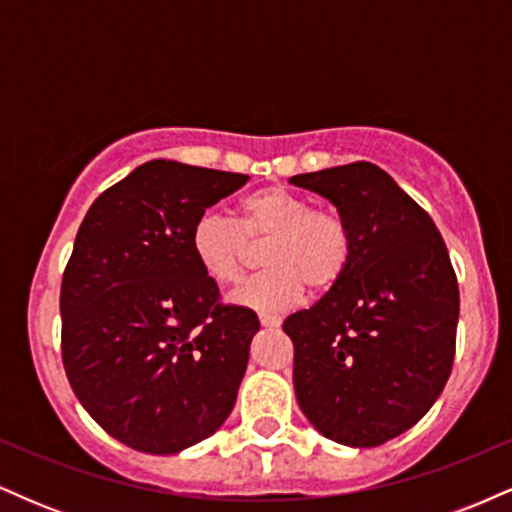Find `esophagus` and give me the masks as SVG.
Wrapping results in <instances>:
<instances>
[{
	"instance_id": "esophagus-1",
	"label": "esophagus",
	"mask_w": 512,
	"mask_h": 512,
	"mask_svg": "<svg viewBox=\"0 0 512 512\" xmlns=\"http://www.w3.org/2000/svg\"><path fill=\"white\" fill-rule=\"evenodd\" d=\"M260 325H262V327H269V330H276V327L281 325V317L262 313V315H260Z\"/></svg>"
}]
</instances>
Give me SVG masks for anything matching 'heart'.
<instances>
[{
	"label": "heart",
	"mask_w": 512,
	"mask_h": 512,
	"mask_svg": "<svg viewBox=\"0 0 512 512\" xmlns=\"http://www.w3.org/2000/svg\"><path fill=\"white\" fill-rule=\"evenodd\" d=\"M267 272L245 284L233 301L257 310H286L310 293L332 291L354 260V233L339 211L313 207L308 197L267 185L238 202L236 221L216 211L190 228V252L211 284L243 281L252 248H262Z\"/></svg>",
	"instance_id": "1"
}]
</instances>
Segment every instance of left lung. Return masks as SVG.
I'll list each match as a JSON object with an SVG mask.
<instances>
[{"label":"left lung","mask_w":512,"mask_h":512,"mask_svg":"<svg viewBox=\"0 0 512 512\" xmlns=\"http://www.w3.org/2000/svg\"><path fill=\"white\" fill-rule=\"evenodd\" d=\"M354 233L349 272L313 308L284 320L293 387L325 438L375 448L433 407L455 358L460 289L440 231L368 161L293 175Z\"/></svg>","instance_id":"8db88e82"}]
</instances>
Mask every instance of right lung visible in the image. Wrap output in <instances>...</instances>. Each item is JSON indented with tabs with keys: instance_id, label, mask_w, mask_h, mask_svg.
Segmentation results:
<instances>
[{
	"instance_id": "right-lung-1",
	"label": "right lung",
	"mask_w": 512,
	"mask_h": 512,
	"mask_svg": "<svg viewBox=\"0 0 512 512\" xmlns=\"http://www.w3.org/2000/svg\"><path fill=\"white\" fill-rule=\"evenodd\" d=\"M250 178L149 161L88 209L62 276V363L96 424L173 455L219 431L260 320L221 303L190 252L204 209Z\"/></svg>"
}]
</instances>
